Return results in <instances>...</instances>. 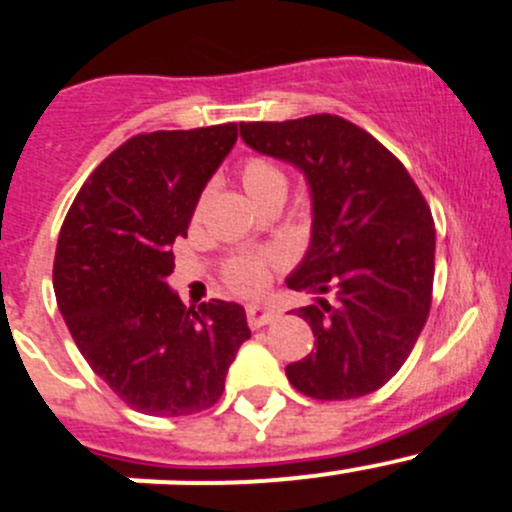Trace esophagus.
I'll return each instance as SVG.
<instances>
[{
    "label": "esophagus",
    "instance_id": "1",
    "mask_svg": "<svg viewBox=\"0 0 512 512\" xmlns=\"http://www.w3.org/2000/svg\"><path fill=\"white\" fill-rule=\"evenodd\" d=\"M277 317H280V312L272 307H262V304H250V307H247V324H250V329L267 327V324L275 322Z\"/></svg>",
    "mask_w": 512,
    "mask_h": 512
}]
</instances>
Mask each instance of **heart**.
<instances>
[{
  "mask_svg": "<svg viewBox=\"0 0 512 512\" xmlns=\"http://www.w3.org/2000/svg\"><path fill=\"white\" fill-rule=\"evenodd\" d=\"M240 183L245 193L255 200L257 205H265L272 198H285L287 193V175L282 173L280 165L267 158H245L240 163ZM205 193L195 200V218L203 213ZM267 265L270 257L265 252H237L230 255L223 265V277L227 287L235 289L237 294H255L265 287Z\"/></svg>",
  "mask_w": 512,
  "mask_h": 512,
  "instance_id": "heart-1",
  "label": "heart"
}]
</instances>
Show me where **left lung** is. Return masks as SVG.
Instances as JSON below:
<instances>
[{
    "mask_svg": "<svg viewBox=\"0 0 512 512\" xmlns=\"http://www.w3.org/2000/svg\"><path fill=\"white\" fill-rule=\"evenodd\" d=\"M240 136L297 165L312 190V242L287 287L314 294L297 312L317 342L287 366L289 384L319 401L381 389L431 309L436 230L426 198L389 148L342 116L240 123Z\"/></svg>",
    "mask_w": 512,
    "mask_h": 512,
    "instance_id": "1",
    "label": "left lung"
}]
</instances>
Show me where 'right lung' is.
Returning <instances> with one entry per match:
<instances>
[{
	"mask_svg": "<svg viewBox=\"0 0 512 512\" xmlns=\"http://www.w3.org/2000/svg\"><path fill=\"white\" fill-rule=\"evenodd\" d=\"M237 141V123L138 133L81 185L54 257L59 312L91 369L131 409L190 416L218 404L245 309L170 292L175 237Z\"/></svg>",
	"mask_w": 512,
	"mask_h": 512,
	"instance_id": "obj_1",
	"label": "right lung"
}]
</instances>
